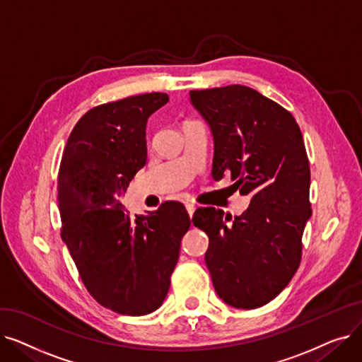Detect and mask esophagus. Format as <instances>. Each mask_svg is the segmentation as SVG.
<instances>
[{"label": "esophagus", "instance_id": "obj_1", "mask_svg": "<svg viewBox=\"0 0 362 362\" xmlns=\"http://www.w3.org/2000/svg\"><path fill=\"white\" fill-rule=\"evenodd\" d=\"M186 210H187V213H189V216H194V213H195V210H197V205H194V204H186Z\"/></svg>", "mask_w": 362, "mask_h": 362}]
</instances>
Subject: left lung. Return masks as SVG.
<instances>
[{
  "label": "left lung",
  "instance_id": "8db88e82",
  "mask_svg": "<svg viewBox=\"0 0 362 362\" xmlns=\"http://www.w3.org/2000/svg\"><path fill=\"white\" fill-rule=\"evenodd\" d=\"M214 136L213 179L230 176L251 204L242 216L198 208L192 223L210 239L205 262L217 295L252 310L274 299L296 273L313 214L310 163L292 114L258 90L229 85L191 90Z\"/></svg>",
  "mask_w": 362,
  "mask_h": 362
}]
</instances>
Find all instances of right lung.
Instances as JSON below:
<instances>
[{
  "instance_id": "add662e5",
  "label": "right lung",
  "mask_w": 362,
  "mask_h": 362,
  "mask_svg": "<svg viewBox=\"0 0 362 362\" xmlns=\"http://www.w3.org/2000/svg\"><path fill=\"white\" fill-rule=\"evenodd\" d=\"M167 101L152 92L90 108L73 127L59 170L62 239L90 296L124 315L161 305L191 227L180 202L132 218L119 201L146 163V120Z\"/></svg>"
}]
</instances>
